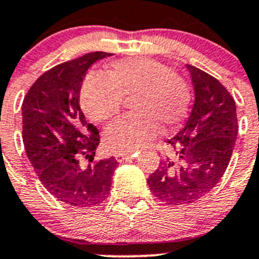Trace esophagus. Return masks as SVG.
<instances>
[{
  "mask_svg": "<svg viewBox=\"0 0 259 259\" xmlns=\"http://www.w3.org/2000/svg\"><path fill=\"white\" fill-rule=\"evenodd\" d=\"M135 154H116L115 158L117 162H124V161H126V159L129 158H134Z\"/></svg>",
  "mask_w": 259,
  "mask_h": 259,
  "instance_id": "1",
  "label": "esophagus"
}]
</instances>
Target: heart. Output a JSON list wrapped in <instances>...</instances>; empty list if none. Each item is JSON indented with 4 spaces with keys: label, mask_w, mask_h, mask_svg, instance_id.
Masks as SVG:
<instances>
[{
    "label": "heart",
    "mask_w": 259,
    "mask_h": 259,
    "mask_svg": "<svg viewBox=\"0 0 259 259\" xmlns=\"http://www.w3.org/2000/svg\"><path fill=\"white\" fill-rule=\"evenodd\" d=\"M133 115L113 122L105 133V146L113 153L141 149L162 130L184 121L190 93L187 83L166 65L149 59L113 62L110 74L89 72L80 91L84 112L97 122L115 117L122 100H130Z\"/></svg>",
    "instance_id": "b5f03b06"
}]
</instances>
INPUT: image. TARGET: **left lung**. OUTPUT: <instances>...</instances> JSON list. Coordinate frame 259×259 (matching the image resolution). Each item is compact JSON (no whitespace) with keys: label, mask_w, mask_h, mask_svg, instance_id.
<instances>
[{"label":"left lung","mask_w":259,"mask_h":259,"mask_svg":"<svg viewBox=\"0 0 259 259\" xmlns=\"http://www.w3.org/2000/svg\"><path fill=\"white\" fill-rule=\"evenodd\" d=\"M195 100L187 124L170 141V153L149 175L152 194L166 204H189L208 194L230 162L238 135L235 101L216 78L187 65Z\"/></svg>","instance_id":"1"}]
</instances>
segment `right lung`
Returning a JSON list of instances; mask_svg holds the SVG:
<instances>
[{
    "label": "right lung",
    "mask_w": 259,
    "mask_h": 259,
    "mask_svg": "<svg viewBox=\"0 0 259 259\" xmlns=\"http://www.w3.org/2000/svg\"><path fill=\"white\" fill-rule=\"evenodd\" d=\"M107 52L85 53L42 74L24 98L23 142L43 187L61 202L94 207L107 198L118 162L94 161L100 132L80 110V89L88 69ZM88 159L89 164L81 159Z\"/></svg>",
    "instance_id": "add662e5"
}]
</instances>
